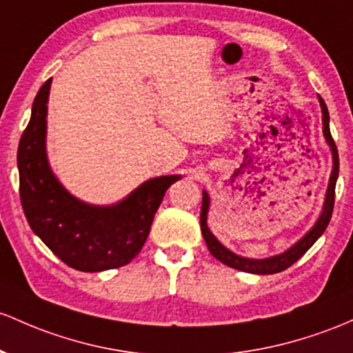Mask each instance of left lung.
<instances>
[{
  "instance_id": "8db88e82",
  "label": "left lung",
  "mask_w": 353,
  "mask_h": 353,
  "mask_svg": "<svg viewBox=\"0 0 353 353\" xmlns=\"http://www.w3.org/2000/svg\"><path fill=\"white\" fill-rule=\"evenodd\" d=\"M320 105H321V114H323V135L327 139L328 145L332 149V156H334V170H332L330 176V183H328V189H327V197H325V204H323V211H321L319 221L315 223V226L308 231L296 245H293L288 251L285 253L276 254V256H271L266 259H250V258H243L238 256V254L231 253L228 248H224L218 239L214 238V234L209 231L206 219H208V209H209V196L206 192H203V208H201V231H203L204 241H206L208 250L211 251V254L216 259H219L223 265L231 266V268L239 270V271H246V273H256V274H273V273H280L286 268L293 265V263L298 261L305 253L313 246V243L323 234V231L327 230L328 223H330L332 212H334V204H335V184H336V177H339V150H336V145L334 142V137L330 134V117H328V108L325 105L323 99L319 97Z\"/></svg>"
}]
</instances>
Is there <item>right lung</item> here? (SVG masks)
Masks as SVG:
<instances>
[{"label":"right lung","instance_id":"right-lung-1","mask_svg":"<svg viewBox=\"0 0 353 353\" xmlns=\"http://www.w3.org/2000/svg\"><path fill=\"white\" fill-rule=\"evenodd\" d=\"M50 83L52 79L34 97L32 117L18 145L19 199L26 221L70 268L103 271L129 265L144 246L165 191L181 176L147 181L122 203L105 208L90 206L68 194L46 161Z\"/></svg>","mask_w":353,"mask_h":353}]
</instances>
